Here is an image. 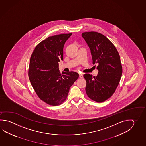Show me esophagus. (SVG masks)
<instances>
[{
  "label": "esophagus",
  "instance_id": "esophagus-1",
  "mask_svg": "<svg viewBox=\"0 0 146 146\" xmlns=\"http://www.w3.org/2000/svg\"><path fill=\"white\" fill-rule=\"evenodd\" d=\"M79 77L80 78H82L83 74H79Z\"/></svg>",
  "mask_w": 146,
  "mask_h": 146
}]
</instances>
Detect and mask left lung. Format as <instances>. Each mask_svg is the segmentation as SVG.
Wrapping results in <instances>:
<instances>
[{
    "instance_id": "1",
    "label": "left lung",
    "mask_w": 146,
    "mask_h": 146,
    "mask_svg": "<svg viewBox=\"0 0 146 146\" xmlns=\"http://www.w3.org/2000/svg\"><path fill=\"white\" fill-rule=\"evenodd\" d=\"M82 36L90 48L93 64H98L97 76L83 75L86 93L93 101L102 102L113 95L119 84L122 73L119 54L114 44L99 32H83Z\"/></svg>"
}]
</instances>
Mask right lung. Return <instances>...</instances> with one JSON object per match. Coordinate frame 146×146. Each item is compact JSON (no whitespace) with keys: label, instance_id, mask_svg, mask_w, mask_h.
Listing matches in <instances>:
<instances>
[{"label":"right lung","instance_id":"right-lung-1","mask_svg":"<svg viewBox=\"0 0 146 146\" xmlns=\"http://www.w3.org/2000/svg\"><path fill=\"white\" fill-rule=\"evenodd\" d=\"M72 33L56 35L40 42L33 51L28 76L40 100L56 106L66 100L69 88L79 77L74 72H62L58 62L63 59L64 45Z\"/></svg>","mask_w":146,"mask_h":146}]
</instances>
